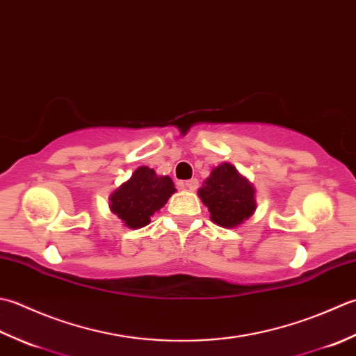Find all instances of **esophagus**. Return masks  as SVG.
<instances>
[{
    "instance_id": "34e87169",
    "label": "esophagus",
    "mask_w": 356,
    "mask_h": 356,
    "mask_svg": "<svg viewBox=\"0 0 356 356\" xmlns=\"http://www.w3.org/2000/svg\"><path fill=\"white\" fill-rule=\"evenodd\" d=\"M186 188H188V191H197L198 188V179L197 178H192V179H188V181H186V183L183 184Z\"/></svg>"
}]
</instances>
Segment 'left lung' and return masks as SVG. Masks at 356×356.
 <instances>
[{
  "mask_svg": "<svg viewBox=\"0 0 356 356\" xmlns=\"http://www.w3.org/2000/svg\"><path fill=\"white\" fill-rule=\"evenodd\" d=\"M198 195L209 209L210 220L226 229L243 224L257 209L255 187L229 163L210 172Z\"/></svg>",
  "mask_w": 356,
  "mask_h": 356,
  "instance_id": "left-lung-1",
  "label": "left lung"
}]
</instances>
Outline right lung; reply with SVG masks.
<instances>
[{
  "label": "right lung",
  "mask_w": 356,
  "mask_h": 356,
  "mask_svg": "<svg viewBox=\"0 0 356 356\" xmlns=\"http://www.w3.org/2000/svg\"><path fill=\"white\" fill-rule=\"evenodd\" d=\"M177 192L169 177H158L146 165L138 168L129 181L115 191L111 201L112 213L129 229H141L150 222V216L161 209Z\"/></svg>",
  "instance_id": "right-lung-1"
}]
</instances>
